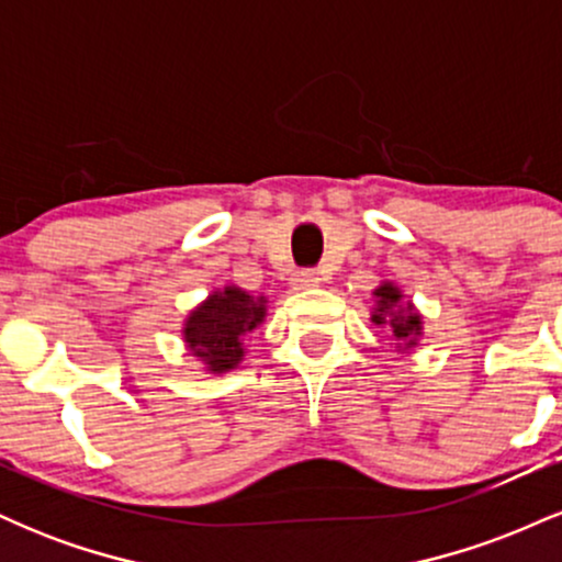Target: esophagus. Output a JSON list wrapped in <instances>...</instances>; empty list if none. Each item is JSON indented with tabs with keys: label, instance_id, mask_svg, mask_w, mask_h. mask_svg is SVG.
I'll use <instances>...</instances> for the list:
<instances>
[{
	"label": "esophagus",
	"instance_id": "1",
	"mask_svg": "<svg viewBox=\"0 0 562 562\" xmlns=\"http://www.w3.org/2000/svg\"><path fill=\"white\" fill-rule=\"evenodd\" d=\"M290 282H293L295 290H308V288H319L322 277H319V272H312V269H303V272H295Z\"/></svg>",
	"mask_w": 562,
	"mask_h": 562
}]
</instances>
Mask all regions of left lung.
<instances>
[{
	"mask_svg": "<svg viewBox=\"0 0 562 562\" xmlns=\"http://www.w3.org/2000/svg\"><path fill=\"white\" fill-rule=\"evenodd\" d=\"M372 322L378 327H389L393 348L398 353H412L423 340V314L417 312V306L404 295V290L393 280H383L372 290Z\"/></svg>",
	"mask_w": 562,
	"mask_h": 562,
	"instance_id": "obj_1",
	"label": "left lung"
}]
</instances>
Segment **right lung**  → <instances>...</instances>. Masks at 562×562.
Instances as JSON below:
<instances>
[{
	"label": "right lung",
	"mask_w": 562,
	"mask_h": 562,
	"mask_svg": "<svg viewBox=\"0 0 562 562\" xmlns=\"http://www.w3.org/2000/svg\"><path fill=\"white\" fill-rule=\"evenodd\" d=\"M267 295H254L237 285L211 290L198 306L187 312L182 340L190 357L209 375L237 370L248 353V335L267 319Z\"/></svg>",
	"instance_id": "obj_1"
}]
</instances>
